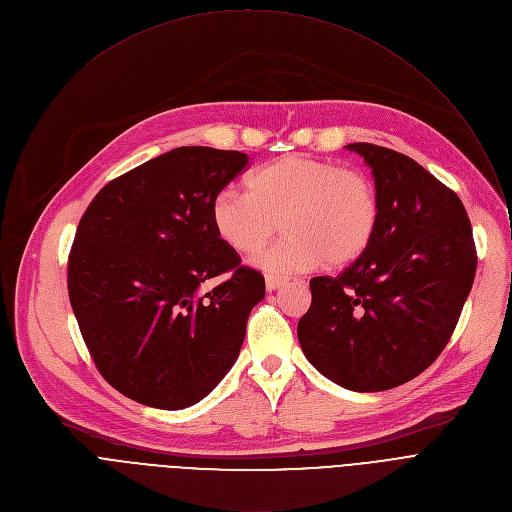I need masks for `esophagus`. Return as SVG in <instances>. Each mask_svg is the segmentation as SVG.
<instances>
[{
	"mask_svg": "<svg viewBox=\"0 0 512 512\" xmlns=\"http://www.w3.org/2000/svg\"><path fill=\"white\" fill-rule=\"evenodd\" d=\"M287 281L283 279V277H275V275H267L265 277V287H267V291H275V289H279L281 285H285Z\"/></svg>",
	"mask_w": 512,
	"mask_h": 512,
	"instance_id": "esophagus-1",
	"label": "esophagus"
}]
</instances>
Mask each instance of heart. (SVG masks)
<instances>
[{"instance_id":"b5f03b06","label":"heart","mask_w":512,"mask_h":512,"mask_svg":"<svg viewBox=\"0 0 512 512\" xmlns=\"http://www.w3.org/2000/svg\"><path fill=\"white\" fill-rule=\"evenodd\" d=\"M247 192L227 188L210 206L225 245L243 255L261 251L277 233L287 237L253 263L275 275L310 271L328 261L344 267L371 247L379 198L369 176L302 154L275 158L247 176Z\"/></svg>"}]
</instances>
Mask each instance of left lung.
Masks as SVG:
<instances>
[{
	"instance_id": "1",
	"label": "left lung",
	"mask_w": 512,
	"mask_h": 512,
	"mask_svg": "<svg viewBox=\"0 0 512 512\" xmlns=\"http://www.w3.org/2000/svg\"><path fill=\"white\" fill-rule=\"evenodd\" d=\"M373 170L379 227L340 275L310 281L298 324L306 358L358 393L399 387L440 356L476 275L470 218L456 192L415 160L373 143H348Z\"/></svg>"
}]
</instances>
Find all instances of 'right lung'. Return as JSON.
<instances>
[{
    "label": "right lung",
    "mask_w": 512,
    "mask_h": 512,
    "mask_svg": "<svg viewBox=\"0 0 512 512\" xmlns=\"http://www.w3.org/2000/svg\"><path fill=\"white\" fill-rule=\"evenodd\" d=\"M247 164L241 152L176 148L109 182L81 218L70 306L99 373L141 405L176 411L204 399L265 298L263 275L241 267L210 221L214 196Z\"/></svg>",
    "instance_id": "add662e5"
}]
</instances>
